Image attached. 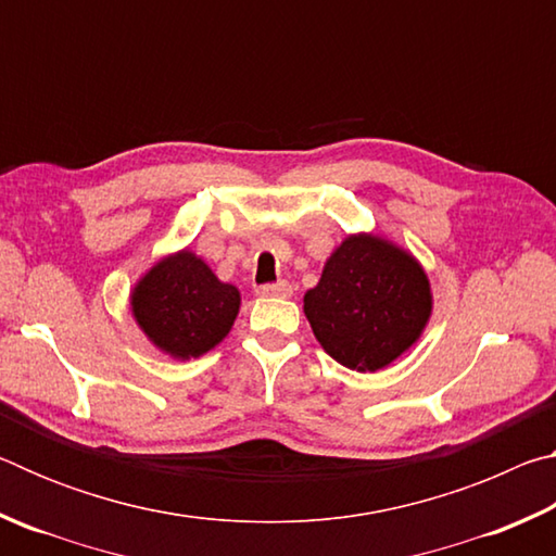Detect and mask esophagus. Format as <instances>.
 <instances>
[{
  "instance_id": "34e87169",
  "label": "esophagus",
  "mask_w": 556,
  "mask_h": 556,
  "mask_svg": "<svg viewBox=\"0 0 556 556\" xmlns=\"http://www.w3.org/2000/svg\"><path fill=\"white\" fill-rule=\"evenodd\" d=\"M260 296H291L289 281H275V285H262L257 287Z\"/></svg>"
}]
</instances>
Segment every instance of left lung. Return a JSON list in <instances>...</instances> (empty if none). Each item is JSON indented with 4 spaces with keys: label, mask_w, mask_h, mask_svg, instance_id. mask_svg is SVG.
<instances>
[{
    "label": "left lung",
    "mask_w": 556,
    "mask_h": 556,
    "mask_svg": "<svg viewBox=\"0 0 556 556\" xmlns=\"http://www.w3.org/2000/svg\"><path fill=\"white\" fill-rule=\"evenodd\" d=\"M304 314L333 361L375 372L425 331L429 279L409 252L375 235H351L328 257L318 285L306 291Z\"/></svg>",
    "instance_id": "8db88e82"
}]
</instances>
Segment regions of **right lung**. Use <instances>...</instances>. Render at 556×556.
<instances>
[{"instance_id":"obj_1","label":"right lung","mask_w":556,"mask_h":556,"mask_svg":"<svg viewBox=\"0 0 556 556\" xmlns=\"http://www.w3.org/2000/svg\"><path fill=\"white\" fill-rule=\"evenodd\" d=\"M238 312L240 291L188 250L159 262L131 291L139 328L156 348L181 361L218 345Z\"/></svg>"}]
</instances>
